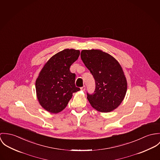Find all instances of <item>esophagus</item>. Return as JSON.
Listing matches in <instances>:
<instances>
[{
    "instance_id": "esophagus-1",
    "label": "esophagus",
    "mask_w": 160,
    "mask_h": 160,
    "mask_svg": "<svg viewBox=\"0 0 160 160\" xmlns=\"http://www.w3.org/2000/svg\"><path fill=\"white\" fill-rule=\"evenodd\" d=\"M81 90H82V91H85V86L84 85V86H83L82 87H81Z\"/></svg>"
}]
</instances>
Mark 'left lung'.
Instances as JSON below:
<instances>
[{"instance_id":"8db88e82","label":"left lung","mask_w":160,"mask_h":160,"mask_svg":"<svg viewBox=\"0 0 160 160\" xmlns=\"http://www.w3.org/2000/svg\"><path fill=\"white\" fill-rule=\"evenodd\" d=\"M80 56L95 80L94 92H87L90 104L101 112L113 110L123 101L127 90L121 66L111 55L99 50H83Z\"/></svg>"}]
</instances>
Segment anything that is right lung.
Returning <instances> with one entry per match:
<instances>
[{"label":"right lung","mask_w":160,"mask_h":160,"mask_svg":"<svg viewBox=\"0 0 160 160\" xmlns=\"http://www.w3.org/2000/svg\"><path fill=\"white\" fill-rule=\"evenodd\" d=\"M79 55V50H64L53 56L40 72L36 80L37 96L40 104L48 112H61L72 94L80 89L75 84V73L70 71Z\"/></svg>","instance_id":"right-lung-1"}]
</instances>
